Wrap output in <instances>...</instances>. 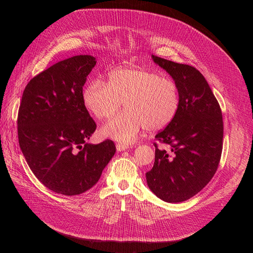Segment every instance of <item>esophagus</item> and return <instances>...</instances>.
Returning <instances> with one entry per match:
<instances>
[{
	"mask_svg": "<svg viewBox=\"0 0 253 253\" xmlns=\"http://www.w3.org/2000/svg\"><path fill=\"white\" fill-rule=\"evenodd\" d=\"M116 148H117V151H118V152H123V151H125V150H127V149H128V145H126V144H120V143H117Z\"/></svg>",
	"mask_w": 253,
	"mask_h": 253,
	"instance_id": "obj_1",
	"label": "esophagus"
}]
</instances>
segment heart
Wrapping results in <instances>:
<instances>
[{"label": "heart", "instance_id": "1", "mask_svg": "<svg viewBox=\"0 0 253 253\" xmlns=\"http://www.w3.org/2000/svg\"><path fill=\"white\" fill-rule=\"evenodd\" d=\"M87 110L99 120L112 117L124 102L125 111L106 123L101 133L122 143H132L147 128H165L176 116L179 91L176 83L158 72L141 68L112 71L106 83L91 81L83 91Z\"/></svg>", "mask_w": 253, "mask_h": 253}]
</instances>
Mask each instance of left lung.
Masks as SVG:
<instances>
[{"mask_svg":"<svg viewBox=\"0 0 253 253\" xmlns=\"http://www.w3.org/2000/svg\"><path fill=\"white\" fill-rule=\"evenodd\" d=\"M174 80L179 108L156 139L155 163L145 173L151 191L165 202L178 203L200 192L217 170L223 138L220 106L203 75L194 66L152 55Z\"/></svg>","mask_w":253,"mask_h":253,"instance_id":"left-lung-1","label":"left lung"}]
</instances>
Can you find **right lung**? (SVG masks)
<instances>
[{"label":"right lung","mask_w":253,"mask_h":253,"mask_svg":"<svg viewBox=\"0 0 253 253\" xmlns=\"http://www.w3.org/2000/svg\"><path fill=\"white\" fill-rule=\"evenodd\" d=\"M95 57L77 55L34 77L17 118L18 141L33 173L57 194L76 196L94 185L116 153L114 141L86 142L96 129L83 102Z\"/></svg>","instance_id":"obj_1"}]
</instances>
